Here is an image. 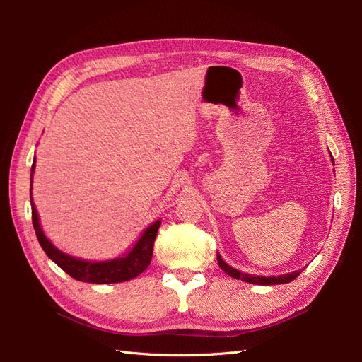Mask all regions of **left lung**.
<instances>
[{
  "instance_id": "8db88e82",
  "label": "left lung",
  "mask_w": 362,
  "mask_h": 362,
  "mask_svg": "<svg viewBox=\"0 0 362 362\" xmlns=\"http://www.w3.org/2000/svg\"><path fill=\"white\" fill-rule=\"evenodd\" d=\"M330 157H332V154H330ZM332 163H333V165H334L333 157H332ZM217 261H218L220 269H221L226 274H229L230 277L238 279V280H243V281H246V283L261 284V286H270V284H284V283H289V281L295 280V279L300 274V272H302V269H300L299 272H292V273L280 274V276H254V274H248V273H242V272H239V270L230 267V265L227 264V262L221 258V255H220L218 252H217Z\"/></svg>"
}]
</instances>
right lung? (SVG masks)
I'll return each instance as SVG.
<instances>
[{"label": "right lung", "instance_id": "right-lung-1", "mask_svg": "<svg viewBox=\"0 0 362 362\" xmlns=\"http://www.w3.org/2000/svg\"><path fill=\"white\" fill-rule=\"evenodd\" d=\"M33 160L30 170V205H32V223L40 245L42 246L44 252L51 258L60 269H63L73 279L85 281V283H97V284H108V283H122L130 279L138 277L142 272L146 270L152 259V250H154V240L157 232L160 229L161 220L152 221L145 230H142L138 240L132 245V248L124 254L104 261H89L78 257L69 255L63 252L45 236L40 216H37L36 206L32 199V182L35 173Z\"/></svg>", "mask_w": 362, "mask_h": 362}]
</instances>
